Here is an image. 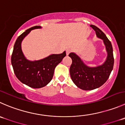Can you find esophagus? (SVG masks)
<instances>
[{
	"label": "esophagus",
	"mask_w": 125,
	"mask_h": 125,
	"mask_svg": "<svg viewBox=\"0 0 125 125\" xmlns=\"http://www.w3.org/2000/svg\"><path fill=\"white\" fill-rule=\"evenodd\" d=\"M71 52V50L70 49H67L66 51V55H68L69 54H70V53Z\"/></svg>",
	"instance_id": "obj_1"
}]
</instances>
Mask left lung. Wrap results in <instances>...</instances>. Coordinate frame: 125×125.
<instances>
[{
  "label": "left lung",
  "mask_w": 125,
  "mask_h": 125,
  "mask_svg": "<svg viewBox=\"0 0 125 125\" xmlns=\"http://www.w3.org/2000/svg\"><path fill=\"white\" fill-rule=\"evenodd\" d=\"M98 38L103 40L107 52V57L103 65L95 68L86 66L74 53H70L69 56L72 59L70 69V76L76 86L84 90H91L101 87L107 81L113 69L114 59L112 44L106 35L99 28L91 25Z\"/></svg>",
  "instance_id": "obj_1"
}]
</instances>
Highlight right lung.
Listing matches in <instances>:
<instances>
[{
    "instance_id": "right-lung-1",
    "label": "right lung",
    "mask_w": 125,
    "mask_h": 125,
    "mask_svg": "<svg viewBox=\"0 0 125 125\" xmlns=\"http://www.w3.org/2000/svg\"><path fill=\"white\" fill-rule=\"evenodd\" d=\"M34 26L27 29L18 37L11 55V65L17 78L29 87L39 88L46 85L52 80L54 69L66 55V52L52 54L38 61H29L24 57L21 50V42L32 30L40 29Z\"/></svg>"
}]
</instances>
